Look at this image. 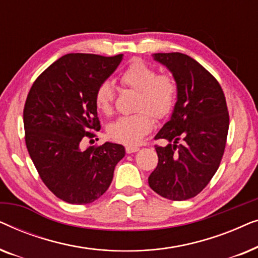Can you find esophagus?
Instances as JSON below:
<instances>
[{"instance_id": "34e87169", "label": "esophagus", "mask_w": 258, "mask_h": 258, "mask_svg": "<svg viewBox=\"0 0 258 258\" xmlns=\"http://www.w3.org/2000/svg\"><path fill=\"white\" fill-rule=\"evenodd\" d=\"M139 149H140L139 147H132V146L125 147V151H126V154H133V153H136V151H139Z\"/></svg>"}]
</instances>
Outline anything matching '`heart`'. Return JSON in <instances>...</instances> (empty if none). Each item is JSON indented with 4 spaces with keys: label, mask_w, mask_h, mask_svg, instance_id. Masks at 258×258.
<instances>
[{
    "label": "heart",
    "mask_w": 258,
    "mask_h": 258,
    "mask_svg": "<svg viewBox=\"0 0 258 258\" xmlns=\"http://www.w3.org/2000/svg\"><path fill=\"white\" fill-rule=\"evenodd\" d=\"M119 81L124 87L137 91L136 109L141 111L118 117L109 125L108 134L116 142L135 146L153 129L151 113L155 118L162 119L172 111L177 83L170 74L157 75L156 69L142 59H134L123 70ZM114 100V87L109 81H104L95 93V104L103 114H110Z\"/></svg>",
    "instance_id": "obj_1"
}]
</instances>
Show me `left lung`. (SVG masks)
I'll return each instance as SVG.
<instances>
[{"mask_svg":"<svg viewBox=\"0 0 258 258\" xmlns=\"http://www.w3.org/2000/svg\"><path fill=\"white\" fill-rule=\"evenodd\" d=\"M177 83V102L155 140L158 163L148 182L164 199L184 201L208 185L220 167L229 129V112L217 80L199 62L181 52H158Z\"/></svg>","mask_w":258,"mask_h":258,"instance_id":"left-lung-1","label":"left lung"}]
</instances>
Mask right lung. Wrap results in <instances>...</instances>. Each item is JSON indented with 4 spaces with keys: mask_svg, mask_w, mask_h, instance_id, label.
I'll return each instance as SVG.
<instances>
[{
    "mask_svg": "<svg viewBox=\"0 0 258 258\" xmlns=\"http://www.w3.org/2000/svg\"><path fill=\"white\" fill-rule=\"evenodd\" d=\"M123 55L67 54L49 66L30 88L23 110L26 146L47 188L70 204L94 202L107 191L121 144L81 149L90 130L101 129L95 104L97 87L115 72Z\"/></svg>",
    "mask_w": 258,
    "mask_h": 258,
    "instance_id": "1",
    "label": "right lung"
}]
</instances>
